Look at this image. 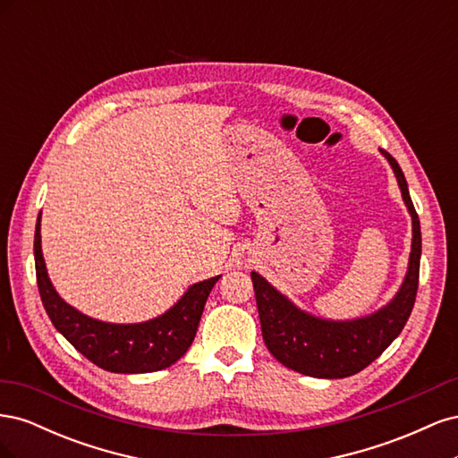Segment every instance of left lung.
Wrapping results in <instances>:
<instances>
[{
  "label": "left lung",
  "instance_id": "1",
  "mask_svg": "<svg viewBox=\"0 0 458 458\" xmlns=\"http://www.w3.org/2000/svg\"><path fill=\"white\" fill-rule=\"evenodd\" d=\"M397 177L401 197L412 219L409 267L397 294L384 308L352 321H330L296 308L256 271L250 273L261 335L276 361L313 378H345L369 367L403 330L419 290L422 237L405 175L392 155L382 150Z\"/></svg>",
  "mask_w": 458,
  "mask_h": 458
}]
</instances>
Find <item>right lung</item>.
Here are the masks:
<instances>
[{
  "mask_svg": "<svg viewBox=\"0 0 458 458\" xmlns=\"http://www.w3.org/2000/svg\"><path fill=\"white\" fill-rule=\"evenodd\" d=\"M34 259L39 296L55 328L91 363L122 374L162 370L183 357L195 340L210 290L221 276L189 286L174 308L150 321L116 325L84 315L57 294L41 254L39 216L34 234Z\"/></svg>",
  "mask_w": 458,
  "mask_h": 458,
  "instance_id": "right-lung-1",
  "label": "right lung"
}]
</instances>
